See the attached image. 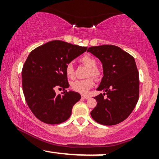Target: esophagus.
Masks as SVG:
<instances>
[{"mask_svg":"<svg viewBox=\"0 0 159 159\" xmlns=\"http://www.w3.org/2000/svg\"><path fill=\"white\" fill-rule=\"evenodd\" d=\"M81 98H84V99H88V98H90V97H89L88 96H86V95H82Z\"/></svg>","mask_w":159,"mask_h":159,"instance_id":"obj_1","label":"esophagus"}]
</instances>
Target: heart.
Returning <instances> with one entry per match:
<instances>
[{
  "mask_svg": "<svg viewBox=\"0 0 159 159\" xmlns=\"http://www.w3.org/2000/svg\"><path fill=\"white\" fill-rule=\"evenodd\" d=\"M81 62L86 66L90 68L88 72V76H93L95 78H98L100 76L99 70L96 68L97 63L96 61L90 55H84L81 58ZM66 75L67 78L72 79L75 77V70L73 65L72 63H69L66 66L65 68ZM94 85V81L93 78H87L84 80H76L70 84V87L72 90L79 93L81 94H87L90 89L92 88Z\"/></svg>",
  "mask_w": 159,
  "mask_h": 159,
  "instance_id": "1",
  "label": "heart"
}]
</instances>
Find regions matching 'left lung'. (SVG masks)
<instances>
[{
	"mask_svg": "<svg viewBox=\"0 0 159 159\" xmlns=\"http://www.w3.org/2000/svg\"><path fill=\"white\" fill-rule=\"evenodd\" d=\"M87 52L102 62L104 75L96 90L105 93L94 98L97 105L91 116L102 125L121 123L131 114L139 98V74L134 58L111 45L93 46Z\"/></svg>",
	"mask_w": 159,
	"mask_h": 159,
	"instance_id": "8db88e82",
	"label": "left lung"
}]
</instances>
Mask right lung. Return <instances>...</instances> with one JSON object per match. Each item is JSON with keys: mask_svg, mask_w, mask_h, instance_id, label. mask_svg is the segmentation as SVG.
Instances as JSON below:
<instances>
[{"mask_svg": "<svg viewBox=\"0 0 159 159\" xmlns=\"http://www.w3.org/2000/svg\"><path fill=\"white\" fill-rule=\"evenodd\" d=\"M87 49L54 40L35 48L27 57L21 75L23 93L30 111L42 122L59 124L70 117L81 95L72 90L57 94L54 89L68 88L66 66Z\"/></svg>", "mask_w": 159, "mask_h": 159, "instance_id": "add662e5", "label": "right lung"}]
</instances>
